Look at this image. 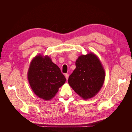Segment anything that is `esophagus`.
<instances>
[{
  "label": "esophagus",
  "mask_w": 132,
  "mask_h": 132,
  "mask_svg": "<svg viewBox=\"0 0 132 132\" xmlns=\"http://www.w3.org/2000/svg\"><path fill=\"white\" fill-rule=\"evenodd\" d=\"M65 77L66 79L68 80V78H69V74H67V73L65 74Z\"/></svg>",
  "instance_id": "34e87169"
}]
</instances>
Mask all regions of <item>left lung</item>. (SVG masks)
<instances>
[{"label":"left lung","mask_w":132,"mask_h":132,"mask_svg":"<svg viewBox=\"0 0 132 132\" xmlns=\"http://www.w3.org/2000/svg\"><path fill=\"white\" fill-rule=\"evenodd\" d=\"M76 68L69 77L68 83L84 100L94 97L101 89L105 71L96 55L90 52L81 55L75 62Z\"/></svg>","instance_id":"left-lung-1"}]
</instances>
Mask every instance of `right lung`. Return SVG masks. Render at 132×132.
<instances>
[{
	"instance_id": "add662e5",
	"label": "right lung",
	"mask_w": 132,
	"mask_h": 132,
	"mask_svg": "<svg viewBox=\"0 0 132 132\" xmlns=\"http://www.w3.org/2000/svg\"><path fill=\"white\" fill-rule=\"evenodd\" d=\"M27 79L35 94L46 101L52 99L66 81L61 69L51 58L40 54L31 61Z\"/></svg>"
}]
</instances>
